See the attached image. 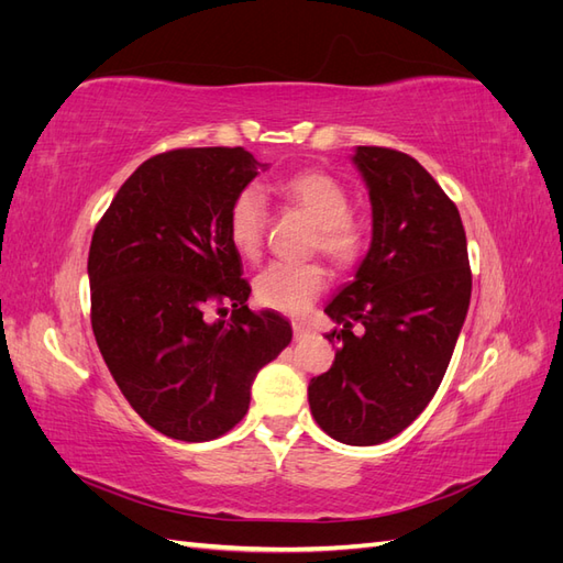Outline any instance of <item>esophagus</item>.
Segmentation results:
<instances>
[{"label": "esophagus", "instance_id": "1", "mask_svg": "<svg viewBox=\"0 0 563 563\" xmlns=\"http://www.w3.org/2000/svg\"><path fill=\"white\" fill-rule=\"evenodd\" d=\"M308 333H310V331H308V327H305V323L294 321V338H296V340H302Z\"/></svg>", "mask_w": 563, "mask_h": 563}]
</instances>
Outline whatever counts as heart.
Masks as SVG:
<instances>
[{
	"mask_svg": "<svg viewBox=\"0 0 563 563\" xmlns=\"http://www.w3.org/2000/svg\"><path fill=\"white\" fill-rule=\"evenodd\" d=\"M282 195L317 223V246L338 265H354L368 246L366 228L350 216L352 199L333 176L302 172L282 183ZM267 203L258 185L236 192L228 211V234L244 258H255L263 246ZM327 269L321 265L272 263L255 277V298L269 310L302 314L327 288Z\"/></svg>",
	"mask_w": 563,
	"mask_h": 563,
	"instance_id": "heart-1",
	"label": "heart"
}]
</instances>
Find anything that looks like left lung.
Masks as SVG:
<instances>
[{"instance_id":"obj_1","label":"left lung","mask_w":563,"mask_h":563,"mask_svg":"<svg viewBox=\"0 0 563 563\" xmlns=\"http://www.w3.org/2000/svg\"><path fill=\"white\" fill-rule=\"evenodd\" d=\"M373 213L354 282L327 305L340 329L335 362L310 380L319 428L350 446L406 430L430 404L463 329L472 275L455 203L399 150L360 145L352 157ZM360 322L362 334L351 329Z\"/></svg>"}]
</instances>
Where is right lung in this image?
Here are the masks:
<instances>
[{
  "instance_id": "right-lung-1",
  "label": "right lung",
  "mask_w": 563,
  "mask_h": 563,
  "mask_svg": "<svg viewBox=\"0 0 563 563\" xmlns=\"http://www.w3.org/2000/svg\"><path fill=\"white\" fill-rule=\"evenodd\" d=\"M267 168L244 147H183L119 187L89 249L91 327L117 387L150 428L178 441L232 430L258 371L291 343L282 314L249 310L230 242L236 192ZM231 302L230 320L210 317ZM227 313V309H219Z\"/></svg>"
}]
</instances>
